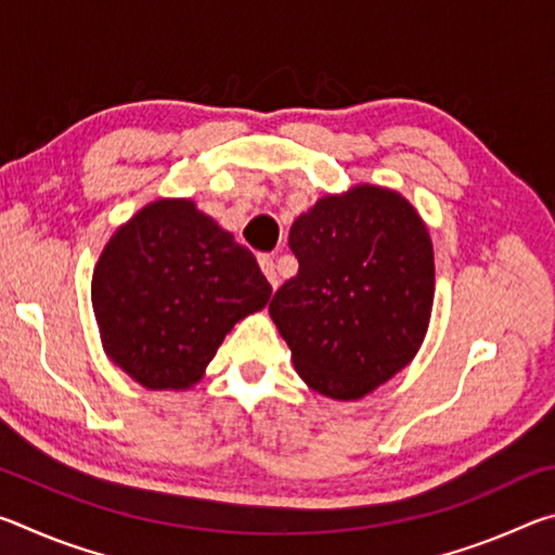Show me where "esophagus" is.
Returning <instances> with one entry per match:
<instances>
[{
	"label": "esophagus",
	"instance_id": "34e87169",
	"mask_svg": "<svg viewBox=\"0 0 555 555\" xmlns=\"http://www.w3.org/2000/svg\"><path fill=\"white\" fill-rule=\"evenodd\" d=\"M259 267L264 271V276L269 279L271 288L279 286V274H276V264H274V257L271 255H259Z\"/></svg>",
	"mask_w": 555,
	"mask_h": 555
}]
</instances>
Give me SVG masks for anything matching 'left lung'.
<instances>
[{
	"label": "left lung",
	"mask_w": 555,
	"mask_h": 555,
	"mask_svg": "<svg viewBox=\"0 0 555 555\" xmlns=\"http://www.w3.org/2000/svg\"><path fill=\"white\" fill-rule=\"evenodd\" d=\"M298 274L269 315L298 377L337 401L367 397L416 357L436 294L434 244L418 210L391 188L327 193L291 224Z\"/></svg>",
	"instance_id": "8db88e82"
}]
</instances>
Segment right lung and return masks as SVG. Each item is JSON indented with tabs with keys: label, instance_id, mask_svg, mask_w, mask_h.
I'll list each match as a JSON object with an SVG mask.
<instances>
[{
	"label": "right lung",
	"instance_id": "1",
	"mask_svg": "<svg viewBox=\"0 0 555 555\" xmlns=\"http://www.w3.org/2000/svg\"><path fill=\"white\" fill-rule=\"evenodd\" d=\"M90 294L109 362L152 391H185L234 323L269 304L271 286L191 198H158L112 234Z\"/></svg>",
	"mask_w": 555,
	"mask_h": 555
}]
</instances>
